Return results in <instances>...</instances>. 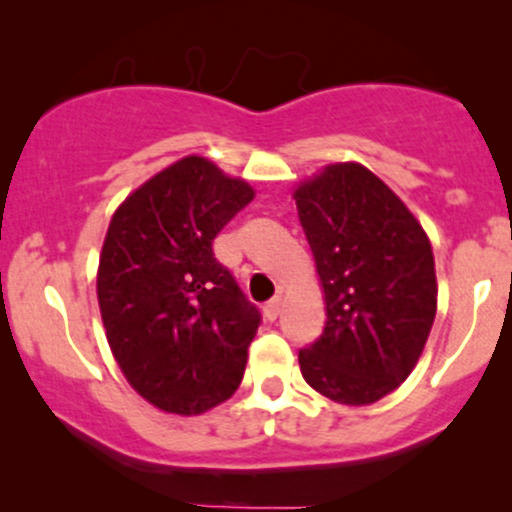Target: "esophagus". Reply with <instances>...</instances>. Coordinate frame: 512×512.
<instances>
[{
  "label": "esophagus",
  "mask_w": 512,
  "mask_h": 512,
  "mask_svg": "<svg viewBox=\"0 0 512 512\" xmlns=\"http://www.w3.org/2000/svg\"><path fill=\"white\" fill-rule=\"evenodd\" d=\"M281 313V298H272L269 303H264V317H267L269 322H274L276 317Z\"/></svg>",
  "instance_id": "1"
}]
</instances>
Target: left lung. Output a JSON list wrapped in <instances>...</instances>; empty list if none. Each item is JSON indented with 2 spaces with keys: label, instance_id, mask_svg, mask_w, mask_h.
<instances>
[{
  "label": "left lung",
  "instance_id": "left-lung-1",
  "mask_svg": "<svg viewBox=\"0 0 512 512\" xmlns=\"http://www.w3.org/2000/svg\"><path fill=\"white\" fill-rule=\"evenodd\" d=\"M293 199L327 303L320 339L298 351L305 383L334 402H378L407 380L436 320L431 243L358 163L327 166Z\"/></svg>",
  "mask_w": 512,
  "mask_h": 512
}]
</instances>
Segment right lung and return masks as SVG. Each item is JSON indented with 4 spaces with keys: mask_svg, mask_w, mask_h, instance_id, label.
Wrapping results in <instances>:
<instances>
[{
    "mask_svg": "<svg viewBox=\"0 0 512 512\" xmlns=\"http://www.w3.org/2000/svg\"><path fill=\"white\" fill-rule=\"evenodd\" d=\"M255 197L202 156L161 170L115 211L98 267L110 349L129 385L173 414L238 390L262 315L214 257V238Z\"/></svg>",
    "mask_w": 512,
    "mask_h": 512,
    "instance_id": "add662e5",
    "label": "right lung"
}]
</instances>
